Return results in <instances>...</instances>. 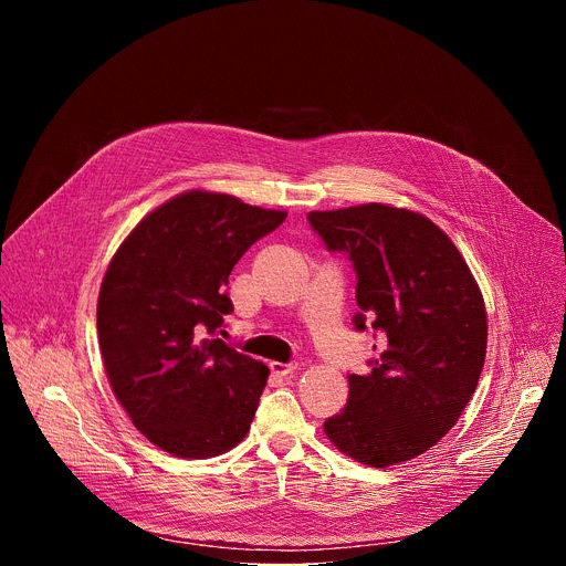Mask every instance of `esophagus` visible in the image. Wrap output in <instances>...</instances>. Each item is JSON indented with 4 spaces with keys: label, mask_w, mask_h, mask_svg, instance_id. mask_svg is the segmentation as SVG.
Listing matches in <instances>:
<instances>
[{
    "label": "esophagus",
    "mask_w": 566,
    "mask_h": 566,
    "mask_svg": "<svg viewBox=\"0 0 566 566\" xmlns=\"http://www.w3.org/2000/svg\"><path fill=\"white\" fill-rule=\"evenodd\" d=\"M297 369H300L297 363H277V360L271 363V371L277 374V376H289V374H293Z\"/></svg>",
    "instance_id": "esophagus-1"
}]
</instances>
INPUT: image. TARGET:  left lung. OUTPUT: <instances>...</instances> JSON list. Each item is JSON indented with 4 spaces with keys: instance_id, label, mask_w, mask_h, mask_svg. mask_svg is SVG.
<instances>
[{
    "instance_id": "left-lung-1",
    "label": "left lung",
    "mask_w": 566,
    "mask_h": 566,
    "mask_svg": "<svg viewBox=\"0 0 566 566\" xmlns=\"http://www.w3.org/2000/svg\"><path fill=\"white\" fill-rule=\"evenodd\" d=\"M306 219L354 264V327L365 332L369 319L385 336L371 371L349 374L347 406L325 432L371 468L415 459L450 432L476 389L489 340L481 291L452 239L419 212L363 203Z\"/></svg>"
}]
</instances>
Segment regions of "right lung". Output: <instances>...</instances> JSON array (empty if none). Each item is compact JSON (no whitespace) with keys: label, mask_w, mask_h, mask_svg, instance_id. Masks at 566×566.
<instances>
[{"label":"right lung","mask_w":566,"mask_h":566,"mask_svg":"<svg viewBox=\"0 0 566 566\" xmlns=\"http://www.w3.org/2000/svg\"><path fill=\"white\" fill-rule=\"evenodd\" d=\"M286 212L190 190L151 210L112 258L98 295L109 385L134 428L184 459L251 430L269 367L212 338L232 313L228 275Z\"/></svg>","instance_id":"obj_1"}]
</instances>
